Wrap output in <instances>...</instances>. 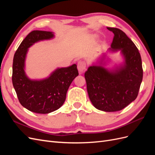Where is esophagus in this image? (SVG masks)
Segmentation results:
<instances>
[{"label": "esophagus", "instance_id": "esophagus-1", "mask_svg": "<svg viewBox=\"0 0 155 155\" xmlns=\"http://www.w3.org/2000/svg\"><path fill=\"white\" fill-rule=\"evenodd\" d=\"M78 71L79 73L81 74H83L84 72L86 70V63L85 61H79L78 63Z\"/></svg>", "mask_w": 155, "mask_h": 155}]
</instances>
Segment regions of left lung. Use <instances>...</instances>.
<instances>
[{
	"instance_id": "obj_1",
	"label": "left lung",
	"mask_w": 155,
	"mask_h": 155,
	"mask_svg": "<svg viewBox=\"0 0 155 155\" xmlns=\"http://www.w3.org/2000/svg\"><path fill=\"white\" fill-rule=\"evenodd\" d=\"M107 28L114 34L109 50L120 51L124 62L114 69L108 70L101 66V60L100 65L88 68L85 78L92 105L98 110L115 112L124 109L137 97L143 69L141 56L133 42L121 30Z\"/></svg>"
}]
</instances>
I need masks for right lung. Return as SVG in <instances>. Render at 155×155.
<instances>
[{"mask_svg":"<svg viewBox=\"0 0 155 155\" xmlns=\"http://www.w3.org/2000/svg\"><path fill=\"white\" fill-rule=\"evenodd\" d=\"M51 31L34 30L28 35L14 55L12 83L20 104L30 111L48 114L61 107L66 100L68 89L78 76L76 64L58 68L50 76L41 80H31L25 72L28 50L37 42L52 39Z\"/></svg>","mask_w":155,"mask_h":155,"instance_id":"1","label":"right lung"}]
</instances>
